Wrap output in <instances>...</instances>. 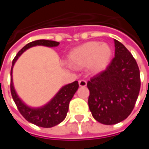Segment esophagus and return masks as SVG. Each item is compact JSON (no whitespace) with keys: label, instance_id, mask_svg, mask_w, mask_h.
I'll return each mask as SVG.
<instances>
[{"label":"esophagus","instance_id":"34e87169","mask_svg":"<svg viewBox=\"0 0 149 149\" xmlns=\"http://www.w3.org/2000/svg\"><path fill=\"white\" fill-rule=\"evenodd\" d=\"M79 85L80 87H85L87 85V82L84 79H80V80H79Z\"/></svg>","mask_w":149,"mask_h":149}]
</instances>
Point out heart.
Masks as SVG:
<instances>
[{
	"label": "heart",
	"mask_w": 149,
	"mask_h": 149,
	"mask_svg": "<svg viewBox=\"0 0 149 149\" xmlns=\"http://www.w3.org/2000/svg\"><path fill=\"white\" fill-rule=\"evenodd\" d=\"M112 56V49L107 44L90 41L72 50L69 60L75 67L87 66L93 72L105 70Z\"/></svg>",
	"instance_id": "heart-1"
}]
</instances>
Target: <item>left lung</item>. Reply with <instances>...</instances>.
<instances>
[{
  "label": "left lung",
  "mask_w": 149,
  "mask_h": 149,
  "mask_svg": "<svg viewBox=\"0 0 149 149\" xmlns=\"http://www.w3.org/2000/svg\"><path fill=\"white\" fill-rule=\"evenodd\" d=\"M115 56L104 71L90 79L89 110L98 122L111 125L129 117L140 90V72L132 54L114 40Z\"/></svg>",
  "instance_id": "1"
}]
</instances>
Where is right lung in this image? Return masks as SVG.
Here are the masks:
<instances>
[{
	"label": "right lung",
	"mask_w": 149,
	"mask_h": 149,
	"mask_svg": "<svg viewBox=\"0 0 149 149\" xmlns=\"http://www.w3.org/2000/svg\"><path fill=\"white\" fill-rule=\"evenodd\" d=\"M59 42L47 40H38L32 41L25 45L17 53L12 61V67L10 70V93L15 104L20 114L30 123L36 124L42 128H51L61 123L66 117L69 109L70 102L79 88L78 81H74L62 87L52 100L47 104L41 108L33 109L26 105L16 95L12 82V69L17 59L25 50L36 45H45L48 47H54L59 45Z\"/></svg>",
	"instance_id": "1"
}]
</instances>
